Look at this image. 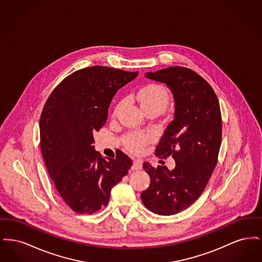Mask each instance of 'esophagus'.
<instances>
[{
  "instance_id": "obj_1",
  "label": "esophagus",
  "mask_w": 262,
  "mask_h": 262,
  "mask_svg": "<svg viewBox=\"0 0 262 262\" xmlns=\"http://www.w3.org/2000/svg\"><path fill=\"white\" fill-rule=\"evenodd\" d=\"M141 168H142L141 161H139V160H135V161H134V164H133V166H132V170H133V171H137V170H140Z\"/></svg>"
}]
</instances>
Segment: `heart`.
I'll list each match as a JSON object with an SVG mask.
<instances>
[{"mask_svg":"<svg viewBox=\"0 0 262 262\" xmlns=\"http://www.w3.org/2000/svg\"><path fill=\"white\" fill-rule=\"evenodd\" d=\"M137 98L140 101L143 109L146 112L157 111L162 113L170 102V93L168 89L159 83H149L140 88L137 92ZM123 102H119L115 108L114 116L121 108ZM148 139V136L141 132H133L125 137V146L134 152H138L142 149Z\"/></svg>","mask_w":262,"mask_h":262,"instance_id":"1","label":"heart"}]
</instances>
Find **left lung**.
Masks as SVG:
<instances>
[{
    "instance_id": "left-lung-1",
    "label": "left lung",
    "mask_w": 262,
    "mask_h": 262,
    "mask_svg": "<svg viewBox=\"0 0 262 262\" xmlns=\"http://www.w3.org/2000/svg\"><path fill=\"white\" fill-rule=\"evenodd\" d=\"M146 77L166 83L173 92L174 120L168 125L154 154L172 156L174 170L143 164L150 185L141 200L150 211L173 215L187 209L208 184L222 140V117L218 98L210 84L185 67H170Z\"/></svg>"
}]
</instances>
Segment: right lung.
<instances>
[{
  "mask_svg": "<svg viewBox=\"0 0 262 262\" xmlns=\"http://www.w3.org/2000/svg\"><path fill=\"white\" fill-rule=\"evenodd\" d=\"M137 75L102 66L78 70L62 79L43 107V159L59 194L76 213L93 214L106 206L112 187L133 165L122 151L115 159L102 158L93 133L105 125L117 90Z\"/></svg>",
  "mask_w": 262,
  "mask_h": 262,
  "instance_id": "add662e5",
  "label": "right lung"
}]
</instances>
